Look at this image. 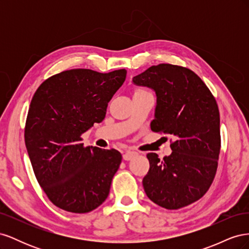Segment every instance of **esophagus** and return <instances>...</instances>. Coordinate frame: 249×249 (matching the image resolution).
<instances>
[{"label":"esophagus","instance_id":"1","mask_svg":"<svg viewBox=\"0 0 249 249\" xmlns=\"http://www.w3.org/2000/svg\"><path fill=\"white\" fill-rule=\"evenodd\" d=\"M136 156H138V153L135 152V150H126V152L124 154V160L130 161Z\"/></svg>","mask_w":249,"mask_h":249}]
</instances>
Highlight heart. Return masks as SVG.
Segmentation results:
<instances>
[{"label":"heart","mask_w":249,"mask_h":249,"mask_svg":"<svg viewBox=\"0 0 249 249\" xmlns=\"http://www.w3.org/2000/svg\"><path fill=\"white\" fill-rule=\"evenodd\" d=\"M137 91H139V90H137Z\"/></svg>","instance_id":"obj_1"}]
</instances>
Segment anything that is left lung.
I'll return each instance as SVG.
<instances>
[{
    "mask_svg": "<svg viewBox=\"0 0 249 249\" xmlns=\"http://www.w3.org/2000/svg\"><path fill=\"white\" fill-rule=\"evenodd\" d=\"M133 83L156 92L152 131L176 138L170 156H146L149 170L142 184L147 197L168 210L190 205L209 190L218 166L220 116L215 97L196 73L167 63L150 66Z\"/></svg>",
    "mask_w": 249,
    "mask_h": 249,
    "instance_id": "8db88e82",
    "label": "left lung"
}]
</instances>
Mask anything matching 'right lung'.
Segmentation results:
<instances>
[{
	"instance_id": "add662e5",
	"label": "right lung",
	"mask_w": 249,
	"mask_h": 249,
	"mask_svg": "<svg viewBox=\"0 0 249 249\" xmlns=\"http://www.w3.org/2000/svg\"><path fill=\"white\" fill-rule=\"evenodd\" d=\"M125 77V70H71L47 79L34 93L25 143L37 182L56 207L88 213L108 197L122 154L85 147L81 135L103 122Z\"/></svg>"
}]
</instances>
